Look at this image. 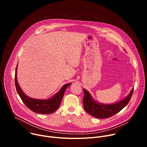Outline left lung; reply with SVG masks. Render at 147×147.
<instances>
[{
	"label": "left lung",
	"instance_id": "obj_1",
	"mask_svg": "<svg viewBox=\"0 0 147 147\" xmlns=\"http://www.w3.org/2000/svg\"><path fill=\"white\" fill-rule=\"evenodd\" d=\"M83 91L84 92V96L83 98V106L84 110L94 117L106 119L116 114L127 105L131 98L134 88H132L129 94L124 99L109 104L97 102L87 90L83 89Z\"/></svg>",
	"mask_w": 147,
	"mask_h": 147
}]
</instances>
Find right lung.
I'll return each instance as SVG.
<instances>
[{
  "label": "right lung",
  "mask_w": 147,
  "mask_h": 147,
  "mask_svg": "<svg viewBox=\"0 0 147 147\" xmlns=\"http://www.w3.org/2000/svg\"><path fill=\"white\" fill-rule=\"evenodd\" d=\"M17 66L15 73V86L17 92L26 105L34 112L40 114H51L55 112L59 107L65 91L71 84H66L52 97L47 99H39L28 96L20 87L17 77Z\"/></svg>",
  "instance_id": "obj_1"
}]
</instances>
